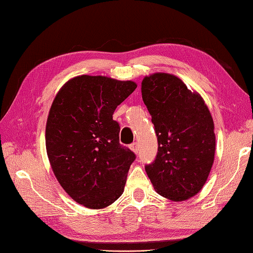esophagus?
<instances>
[{"label":"esophagus","instance_id":"esophagus-1","mask_svg":"<svg viewBox=\"0 0 253 253\" xmlns=\"http://www.w3.org/2000/svg\"><path fill=\"white\" fill-rule=\"evenodd\" d=\"M129 148H130V150H131L133 153H138V151H139V143L138 142H133V143L130 144Z\"/></svg>","mask_w":253,"mask_h":253}]
</instances>
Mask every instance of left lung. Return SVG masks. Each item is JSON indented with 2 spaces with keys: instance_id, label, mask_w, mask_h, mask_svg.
<instances>
[{
  "instance_id": "1",
  "label": "left lung",
  "mask_w": 253,
  "mask_h": 253,
  "mask_svg": "<svg viewBox=\"0 0 253 253\" xmlns=\"http://www.w3.org/2000/svg\"><path fill=\"white\" fill-rule=\"evenodd\" d=\"M142 100L158 137L157 159L146 165L154 190L171 201L196 196L215 154L214 122L202 96L175 75L154 73L141 83Z\"/></svg>"
}]
</instances>
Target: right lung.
I'll use <instances>...</instances> for the list:
<instances>
[{
    "label": "right lung",
    "instance_id": "add662e5",
    "mask_svg": "<svg viewBox=\"0 0 253 253\" xmlns=\"http://www.w3.org/2000/svg\"><path fill=\"white\" fill-rule=\"evenodd\" d=\"M136 88L131 80L82 75L64 84L53 100L47 158L63 189L85 208L104 209L123 195L136 155L120 143L113 113Z\"/></svg>",
    "mask_w": 253,
    "mask_h": 253
}]
</instances>
